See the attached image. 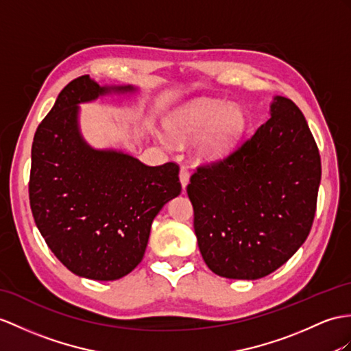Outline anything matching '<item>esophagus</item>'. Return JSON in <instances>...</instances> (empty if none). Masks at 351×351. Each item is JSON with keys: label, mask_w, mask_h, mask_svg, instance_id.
I'll return each mask as SVG.
<instances>
[{"label": "esophagus", "mask_w": 351, "mask_h": 351, "mask_svg": "<svg viewBox=\"0 0 351 351\" xmlns=\"http://www.w3.org/2000/svg\"><path fill=\"white\" fill-rule=\"evenodd\" d=\"M178 177H180V183H182V186H183V189H186V186H187V183H189V177H191V174H189V171H187V168H180V174H178Z\"/></svg>", "instance_id": "34e87169"}]
</instances>
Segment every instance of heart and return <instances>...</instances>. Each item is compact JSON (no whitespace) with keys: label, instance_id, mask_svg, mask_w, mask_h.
<instances>
[{"label":"heart","instance_id":"obj_1","mask_svg":"<svg viewBox=\"0 0 351 351\" xmlns=\"http://www.w3.org/2000/svg\"><path fill=\"white\" fill-rule=\"evenodd\" d=\"M245 125L244 113L235 104L217 99H196L177 110L168 119L167 128L177 141H189L204 131L196 141V156L204 162L223 159L234 150ZM168 143L167 136L160 138Z\"/></svg>","mask_w":351,"mask_h":351}]
</instances>
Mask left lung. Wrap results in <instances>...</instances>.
I'll list each match as a JSON object with an SVG mask.
<instances>
[{
  "instance_id": "1",
  "label": "left lung",
  "mask_w": 351,
  "mask_h": 351,
  "mask_svg": "<svg viewBox=\"0 0 351 351\" xmlns=\"http://www.w3.org/2000/svg\"><path fill=\"white\" fill-rule=\"evenodd\" d=\"M271 117L223 160L199 167L187 184L204 262L215 274L258 280L308 237L322 164L293 101L274 97Z\"/></svg>"
}]
</instances>
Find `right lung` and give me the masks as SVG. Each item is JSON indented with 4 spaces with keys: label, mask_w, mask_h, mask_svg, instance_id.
Masks as SVG:
<instances>
[{
    "label": "right lung",
    "mask_w": 351,
    "mask_h": 351,
    "mask_svg": "<svg viewBox=\"0 0 351 351\" xmlns=\"http://www.w3.org/2000/svg\"><path fill=\"white\" fill-rule=\"evenodd\" d=\"M135 86L77 77L38 125L31 150L29 204L49 249L75 276L122 278L146 252L152 221L180 195L178 165L147 167L121 150L93 149L80 132L79 104Z\"/></svg>",
    "instance_id": "1"
}]
</instances>
